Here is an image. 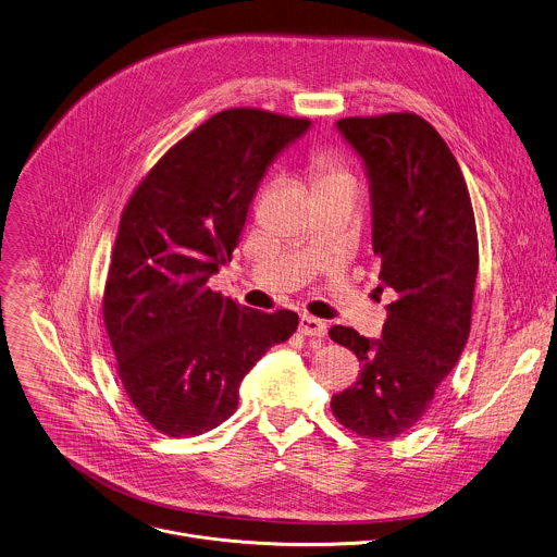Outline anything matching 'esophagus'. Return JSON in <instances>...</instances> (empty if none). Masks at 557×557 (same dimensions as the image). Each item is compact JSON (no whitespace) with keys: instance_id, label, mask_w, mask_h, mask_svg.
<instances>
[{"instance_id":"1","label":"esophagus","mask_w":557,"mask_h":557,"mask_svg":"<svg viewBox=\"0 0 557 557\" xmlns=\"http://www.w3.org/2000/svg\"><path fill=\"white\" fill-rule=\"evenodd\" d=\"M298 330H300V334H305V336L323 338V336L327 334V323L321 321V319H314V317H310V314H302Z\"/></svg>"}]
</instances>
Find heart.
Listing matches in <instances>:
<instances>
[{"label": "heart", "instance_id": "heart-1", "mask_svg": "<svg viewBox=\"0 0 557 557\" xmlns=\"http://www.w3.org/2000/svg\"><path fill=\"white\" fill-rule=\"evenodd\" d=\"M314 181L319 188H325V185H332L338 181H351V172L341 154L321 152L314 159Z\"/></svg>", "mask_w": 557, "mask_h": 557}]
</instances>
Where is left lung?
Listing matches in <instances>:
<instances>
[{"instance_id": "1", "label": "left lung", "mask_w": 557, "mask_h": 557, "mask_svg": "<svg viewBox=\"0 0 557 557\" xmlns=\"http://www.w3.org/2000/svg\"><path fill=\"white\" fill-rule=\"evenodd\" d=\"M372 190L381 287H392L381 341L334 325V343L360 362L332 398L336 420L367 441L398 438L434 403L471 330L478 232L465 176L445 139L413 112L341 119Z\"/></svg>"}]
</instances>
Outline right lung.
<instances>
[{"label":"right lung","mask_w":557,"mask_h":557,"mask_svg":"<svg viewBox=\"0 0 557 557\" xmlns=\"http://www.w3.org/2000/svg\"><path fill=\"white\" fill-rule=\"evenodd\" d=\"M230 108L174 144L123 208L103 287V325L135 409L170 438L219 426L257 360L298 327L296 312L252 310L208 287L232 261L272 159L307 128Z\"/></svg>","instance_id":"obj_1"}]
</instances>
